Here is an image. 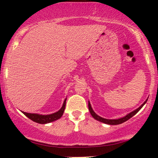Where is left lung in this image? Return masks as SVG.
<instances>
[{
    "label": "left lung",
    "instance_id": "8db88e82",
    "mask_svg": "<svg viewBox=\"0 0 158 158\" xmlns=\"http://www.w3.org/2000/svg\"><path fill=\"white\" fill-rule=\"evenodd\" d=\"M147 101H148V99L144 101V102L142 103V104L138 108V109H137L136 110H135V111H131V113H129L127 114V115H126L125 116H124V117L122 118H118V119H107V118H102L101 117V116H99L98 115H97V114L95 113L94 110H93L91 106H90V103L89 101H88V109H89V111H90V114H91V116L94 117L95 119L98 120L99 121V122H103L104 123V124H110V125H117V124H122V123H124L126 122V121L129 120V118L132 117L133 116H135L136 114L137 113L138 111H139L140 109H142V106L145 104Z\"/></svg>",
    "mask_w": 158,
    "mask_h": 158
}]
</instances>
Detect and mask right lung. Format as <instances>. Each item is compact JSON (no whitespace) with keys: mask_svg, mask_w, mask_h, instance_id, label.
Instances as JSON below:
<instances>
[{"mask_svg":"<svg viewBox=\"0 0 158 158\" xmlns=\"http://www.w3.org/2000/svg\"><path fill=\"white\" fill-rule=\"evenodd\" d=\"M66 99H64L63 104L61 109L59 111L55 112V113L48 114V115H42V114H31V113H27V112L21 111L24 114L25 116H27L28 118L30 119L35 122L39 124H47V123H50L54 121L59 119L60 118H61L62 114L64 113V109H65V105H66Z\"/></svg>","mask_w":158,"mask_h":158,"instance_id":"right-lung-1","label":"right lung"}]
</instances>
